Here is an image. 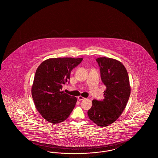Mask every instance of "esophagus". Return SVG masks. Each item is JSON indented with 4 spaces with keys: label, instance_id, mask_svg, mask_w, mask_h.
<instances>
[{
    "label": "esophagus",
    "instance_id": "esophagus-1",
    "mask_svg": "<svg viewBox=\"0 0 158 158\" xmlns=\"http://www.w3.org/2000/svg\"><path fill=\"white\" fill-rule=\"evenodd\" d=\"M77 99L79 100V101H81V100H83V99H84L85 98H83L82 96H79L78 97H77Z\"/></svg>",
    "mask_w": 158,
    "mask_h": 158
}]
</instances>
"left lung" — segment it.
Wrapping results in <instances>:
<instances>
[{"instance_id": "8db88e82", "label": "left lung", "mask_w": 158, "mask_h": 158, "mask_svg": "<svg viewBox=\"0 0 158 158\" xmlns=\"http://www.w3.org/2000/svg\"><path fill=\"white\" fill-rule=\"evenodd\" d=\"M101 80L106 86L102 101H92L88 111L90 120L98 126L106 127L117 120L124 110L130 95L127 71L118 60L108 57L97 59Z\"/></svg>"}]
</instances>
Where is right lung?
I'll use <instances>...</instances> for the list:
<instances>
[{
    "mask_svg": "<svg viewBox=\"0 0 158 158\" xmlns=\"http://www.w3.org/2000/svg\"><path fill=\"white\" fill-rule=\"evenodd\" d=\"M82 60L51 58L38 67L32 85V97L38 113L50 123L66 120L75 108L77 98L61 90L63 85L70 79L72 70Z\"/></svg>",
    "mask_w": 158,
    "mask_h": 158,
    "instance_id": "obj_1",
    "label": "right lung"
}]
</instances>
